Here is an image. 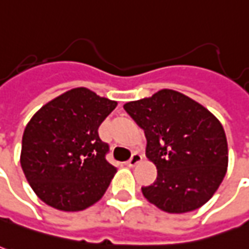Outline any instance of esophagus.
I'll return each mask as SVG.
<instances>
[{
	"label": "esophagus",
	"instance_id": "1",
	"mask_svg": "<svg viewBox=\"0 0 249 249\" xmlns=\"http://www.w3.org/2000/svg\"><path fill=\"white\" fill-rule=\"evenodd\" d=\"M142 160H143V157H142V155H140V154H139V153L132 154L131 160H126V165H128V166H129V167L136 166L139 162H142Z\"/></svg>",
	"mask_w": 249,
	"mask_h": 249
}]
</instances>
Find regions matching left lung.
I'll return each mask as SVG.
<instances>
[{
	"label": "left lung",
	"instance_id": "8db88e82",
	"mask_svg": "<svg viewBox=\"0 0 249 249\" xmlns=\"http://www.w3.org/2000/svg\"><path fill=\"white\" fill-rule=\"evenodd\" d=\"M124 109L144 131L147 158L158 170L155 182L142 187L147 200L172 214L210 200L228 167L226 135L217 118L173 89L125 103Z\"/></svg>",
	"mask_w": 249,
	"mask_h": 249
}]
</instances>
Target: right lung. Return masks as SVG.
Listing matches in <instances>:
<instances>
[{
    "label": "right lung",
    "instance_id": "right-lung-1",
    "mask_svg": "<svg viewBox=\"0 0 249 249\" xmlns=\"http://www.w3.org/2000/svg\"><path fill=\"white\" fill-rule=\"evenodd\" d=\"M116 106L80 87L34 114L23 133L20 163L42 202L61 211H80L102 197L117 169L106 160L109 144L98 129Z\"/></svg>",
    "mask_w": 249,
    "mask_h": 249
}]
</instances>
